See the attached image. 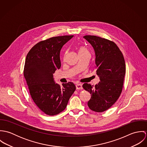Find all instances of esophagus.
Masks as SVG:
<instances>
[{
  "label": "esophagus",
  "instance_id": "obj_1",
  "mask_svg": "<svg viewBox=\"0 0 147 147\" xmlns=\"http://www.w3.org/2000/svg\"><path fill=\"white\" fill-rule=\"evenodd\" d=\"M76 89H83L82 84H79V83L76 84Z\"/></svg>",
  "mask_w": 147,
  "mask_h": 147
}]
</instances>
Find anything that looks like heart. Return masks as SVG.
Returning a JSON list of instances; mask_svg holds the SVG:
<instances>
[{"instance_id":"heart-1","label":"heart","mask_w":147,"mask_h":147,"mask_svg":"<svg viewBox=\"0 0 147 147\" xmlns=\"http://www.w3.org/2000/svg\"><path fill=\"white\" fill-rule=\"evenodd\" d=\"M67 52L65 53V54H66ZM83 53H89V50L85 47L84 46H80L79 47V54H83Z\"/></svg>"}]
</instances>
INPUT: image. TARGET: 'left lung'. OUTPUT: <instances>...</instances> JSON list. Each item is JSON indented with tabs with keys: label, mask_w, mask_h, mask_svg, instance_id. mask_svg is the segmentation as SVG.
<instances>
[{
	"label": "left lung",
	"mask_w": 147,
	"mask_h": 147,
	"mask_svg": "<svg viewBox=\"0 0 147 147\" xmlns=\"http://www.w3.org/2000/svg\"><path fill=\"white\" fill-rule=\"evenodd\" d=\"M83 37L94 49L96 72L100 80L95 86L83 85L91 94L88 106L94 111L103 112L113 105L121 94L126 74L125 59L114 42L96 36Z\"/></svg>",
	"instance_id": "left-lung-1"
}]
</instances>
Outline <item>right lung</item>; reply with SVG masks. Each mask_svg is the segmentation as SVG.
Returning a JSON list of instances; mask_svg holds the SVG:
<instances>
[{"label": "right lung", "instance_id": "right-lung-1", "mask_svg": "<svg viewBox=\"0 0 147 147\" xmlns=\"http://www.w3.org/2000/svg\"><path fill=\"white\" fill-rule=\"evenodd\" d=\"M74 36L54 37L35 45L28 53L24 75L32 98L38 107L49 115H55L65 109L76 90L72 82L55 83L53 74L61 66L60 52Z\"/></svg>", "mask_w": 147, "mask_h": 147}]
</instances>
